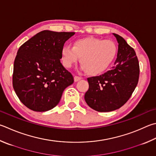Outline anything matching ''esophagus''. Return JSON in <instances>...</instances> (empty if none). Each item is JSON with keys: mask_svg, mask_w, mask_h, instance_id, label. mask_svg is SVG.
Returning a JSON list of instances; mask_svg holds the SVG:
<instances>
[{"mask_svg": "<svg viewBox=\"0 0 156 156\" xmlns=\"http://www.w3.org/2000/svg\"><path fill=\"white\" fill-rule=\"evenodd\" d=\"M81 79H82V78L80 77V76H74V81L75 82H78V81H79L80 80H81Z\"/></svg>", "mask_w": 156, "mask_h": 156, "instance_id": "1", "label": "esophagus"}]
</instances>
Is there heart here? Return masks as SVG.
Wrapping results in <instances>:
<instances>
[{"label":"heart","instance_id":"obj_1","mask_svg":"<svg viewBox=\"0 0 156 156\" xmlns=\"http://www.w3.org/2000/svg\"><path fill=\"white\" fill-rule=\"evenodd\" d=\"M117 53L114 41L95 37L78 39L73 46L62 48V61L64 66L71 67L80 58L82 68L87 74L98 75L108 68Z\"/></svg>","mask_w":156,"mask_h":156}]
</instances>
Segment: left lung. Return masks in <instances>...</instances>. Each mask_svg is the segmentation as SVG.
Returning <instances> with one entry per match:
<instances>
[{
	"instance_id": "8db88e82",
	"label": "left lung",
	"mask_w": 156,
	"mask_h": 156,
	"mask_svg": "<svg viewBox=\"0 0 156 156\" xmlns=\"http://www.w3.org/2000/svg\"><path fill=\"white\" fill-rule=\"evenodd\" d=\"M113 35L119 44L115 66L102 75L87 78L89 88L84 100L89 107L98 112H110L123 106L139 78V63L134 50L122 37Z\"/></svg>"
}]
</instances>
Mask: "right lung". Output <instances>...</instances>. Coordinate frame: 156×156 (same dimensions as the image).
Masks as SVG:
<instances>
[{"mask_svg":"<svg viewBox=\"0 0 156 156\" xmlns=\"http://www.w3.org/2000/svg\"><path fill=\"white\" fill-rule=\"evenodd\" d=\"M73 32L45 30L25 42L13 64V87L22 103L36 112L52 109L59 103L73 78L61 64L62 48Z\"/></svg>","mask_w":156,"mask_h":156,"instance_id":"obj_1","label":"right lung"}]
</instances>
